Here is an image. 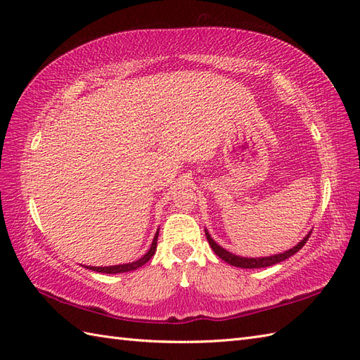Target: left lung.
Listing matches in <instances>:
<instances>
[{
  "mask_svg": "<svg viewBox=\"0 0 360 360\" xmlns=\"http://www.w3.org/2000/svg\"><path fill=\"white\" fill-rule=\"evenodd\" d=\"M309 235H311V232L307 236H304V238L300 243H298L297 246H294L292 249H289L286 252H281V254L271 255V257H262V258H246V257H238V255H235V254H231V252L226 250L224 248H221L219 244H217L215 241L212 240V236L209 235V232L205 231V236H207V241L210 244V248L213 249V252H215V254L221 259H224L226 263L232 264V266H236V267H244V269H258V267H267V266H272V264H277V263L285 262L286 258L297 254V252L300 250L304 246V244H307Z\"/></svg>",
  "mask_w": 360,
  "mask_h": 360,
  "instance_id": "obj_1",
  "label": "left lung"
}]
</instances>
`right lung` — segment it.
Returning a JSON list of instances; mask_svg holds the SVG:
<instances>
[{
	"instance_id": "obj_1",
	"label": "right lung",
	"mask_w": 360,
	"mask_h": 360,
	"mask_svg": "<svg viewBox=\"0 0 360 360\" xmlns=\"http://www.w3.org/2000/svg\"><path fill=\"white\" fill-rule=\"evenodd\" d=\"M158 235H159V231L156 232L155 238H153V243H151V248L148 249L147 254H145L142 258L137 259V262H133V263H127V264H117V266H105V267H96V266H85L86 269L89 271H96V272H102V274H122V272H129V271H136L137 267L143 266L145 263L148 262V259L155 255L156 252V246H158Z\"/></svg>"
}]
</instances>
